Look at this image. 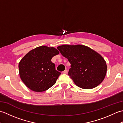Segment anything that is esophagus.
<instances>
[{
	"instance_id": "1",
	"label": "esophagus",
	"mask_w": 123,
	"mask_h": 123,
	"mask_svg": "<svg viewBox=\"0 0 123 123\" xmlns=\"http://www.w3.org/2000/svg\"><path fill=\"white\" fill-rule=\"evenodd\" d=\"M68 70H65L64 71H63V72H62V73H63V74H68Z\"/></svg>"
}]
</instances>
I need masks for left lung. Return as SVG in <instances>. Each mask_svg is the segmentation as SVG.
I'll use <instances>...</instances> for the list:
<instances>
[{"mask_svg": "<svg viewBox=\"0 0 123 123\" xmlns=\"http://www.w3.org/2000/svg\"><path fill=\"white\" fill-rule=\"evenodd\" d=\"M57 49L71 64L68 74L78 87L92 89L103 82L107 66L97 52L82 45H63Z\"/></svg>", "mask_w": 123, "mask_h": 123, "instance_id": "1", "label": "left lung"}]
</instances>
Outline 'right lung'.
I'll return each instance as SVG.
<instances>
[{"label":"right lung","instance_id":"add662e5","mask_svg":"<svg viewBox=\"0 0 123 123\" xmlns=\"http://www.w3.org/2000/svg\"><path fill=\"white\" fill-rule=\"evenodd\" d=\"M59 54L54 48L37 47L30 51L19 63L20 77L31 90L42 92L56 82L61 72L56 71L51 59Z\"/></svg>","mask_w":123,"mask_h":123}]
</instances>
